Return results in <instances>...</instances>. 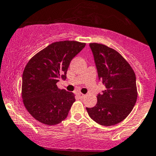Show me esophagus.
<instances>
[{
  "mask_svg": "<svg viewBox=\"0 0 156 156\" xmlns=\"http://www.w3.org/2000/svg\"><path fill=\"white\" fill-rule=\"evenodd\" d=\"M78 95L79 96V98H85V94H82V93H81V92L78 93Z\"/></svg>",
  "mask_w": 156,
  "mask_h": 156,
  "instance_id": "esophagus-1",
  "label": "esophagus"
}]
</instances>
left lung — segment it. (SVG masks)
I'll use <instances>...</instances> for the list:
<instances>
[{
	"instance_id": "obj_1",
	"label": "left lung",
	"mask_w": 156,
	"mask_h": 156,
	"mask_svg": "<svg viewBox=\"0 0 156 156\" xmlns=\"http://www.w3.org/2000/svg\"><path fill=\"white\" fill-rule=\"evenodd\" d=\"M98 79L106 89L97 96L95 106L86 108L91 119L105 126L124 120L137 100L136 77L132 67L120 54L101 44H89Z\"/></svg>"
}]
</instances>
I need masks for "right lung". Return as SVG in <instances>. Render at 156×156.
<instances>
[{
  "mask_svg": "<svg viewBox=\"0 0 156 156\" xmlns=\"http://www.w3.org/2000/svg\"><path fill=\"white\" fill-rule=\"evenodd\" d=\"M85 47L75 41L49 44L27 62L22 75V98L28 112L43 124L54 126L68 116L75 94L58 88L59 79H66L71 61Z\"/></svg>",
  "mask_w": 156,
  "mask_h": 156,
  "instance_id": "1",
  "label": "right lung"
}]
</instances>
